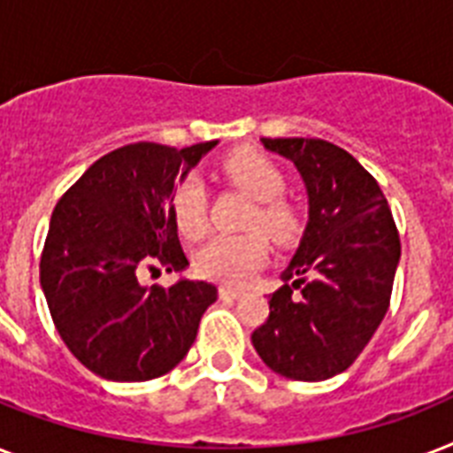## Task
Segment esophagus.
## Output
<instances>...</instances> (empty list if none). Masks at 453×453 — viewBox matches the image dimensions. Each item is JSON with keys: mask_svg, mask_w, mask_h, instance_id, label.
<instances>
[{"mask_svg": "<svg viewBox=\"0 0 453 453\" xmlns=\"http://www.w3.org/2000/svg\"><path fill=\"white\" fill-rule=\"evenodd\" d=\"M219 294H220V298H240L244 291L237 289V287H227V284H223V287L219 289Z\"/></svg>", "mask_w": 453, "mask_h": 453, "instance_id": "obj_1", "label": "esophagus"}]
</instances>
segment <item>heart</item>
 Listing matches in <instances>:
<instances>
[{
  "label": "heart",
  "mask_w": 453,
  "mask_h": 453,
  "mask_svg": "<svg viewBox=\"0 0 453 453\" xmlns=\"http://www.w3.org/2000/svg\"><path fill=\"white\" fill-rule=\"evenodd\" d=\"M226 176L249 197L258 202L249 226L263 227L277 242L294 240L298 213L280 195L287 188L284 171L270 157L256 150H237L223 162ZM171 213L185 240H199L206 233V188L199 176H188L176 185ZM268 258V240L261 230L244 234H216L195 254V270L213 282L240 284L254 275Z\"/></svg>",
  "instance_id": "1"
}]
</instances>
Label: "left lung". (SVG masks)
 Segmentation results:
<instances>
[{
	"mask_svg": "<svg viewBox=\"0 0 453 453\" xmlns=\"http://www.w3.org/2000/svg\"><path fill=\"white\" fill-rule=\"evenodd\" d=\"M261 143L301 173L308 226L251 343L280 376L326 380L357 359L383 322L400 234L376 178L350 152L319 138ZM294 288L301 297L290 298Z\"/></svg>",
	"mask_w": 453,
	"mask_h": 453,
	"instance_id": "1",
	"label": "left lung"
}]
</instances>
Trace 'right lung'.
Segmentation results:
<instances>
[{"label":"right lung","instance_id":"obj_1","mask_svg":"<svg viewBox=\"0 0 453 453\" xmlns=\"http://www.w3.org/2000/svg\"><path fill=\"white\" fill-rule=\"evenodd\" d=\"M216 145H124L91 164L53 209L39 282L60 338L101 379L134 383L171 372L219 296L202 280L138 282L143 268H188L173 185Z\"/></svg>","mask_w":453,"mask_h":453}]
</instances>
